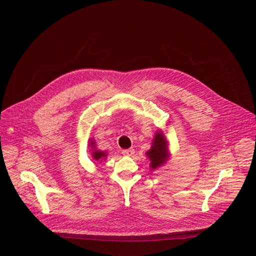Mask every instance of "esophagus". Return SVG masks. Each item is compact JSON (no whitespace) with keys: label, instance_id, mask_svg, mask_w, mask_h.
I'll list each match as a JSON object with an SVG mask.
<instances>
[{"label":"esophagus","instance_id":"esophagus-1","mask_svg":"<svg viewBox=\"0 0 256 256\" xmlns=\"http://www.w3.org/2000/svg\"><path fill=\"white\" fill-rule=\"evenodd\" d=\"M134 154V150L132 148L130 149H126V150H122V155L124 156H128V157H130Z\"/></svg>","mask_w":256,"mask_h":256}]
</instances>
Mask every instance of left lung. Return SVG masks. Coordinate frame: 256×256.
Here are the masks:
<instances>
[{"label": "left lung", "mask_w": 256, "mask_h": 256, "mask_svg": "<svg viewBox=\"0 0 256 256\" xmlns=\"http://www.w3.org/2000/svg\"><path fill=\"white\" fill-rule=\"evenodd\" d=\"M168 146V140L163 132L161 130L156 132L152 142L151 149L146 152V155H147L150 160L151 170H155L160 168L161 166H164L171 158Z\"/></svg>", "instance_id": "obj_1"}]
</instances>
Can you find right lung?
Wrapping results in <instances>:
<instances>
[{
  "label": "right lung",
  "mask_w": 256,
  "mask_h": 256,
  "mask_svg": "<svg viewBox=\"0 0 256 256\" xmlns=\"http://www.w3.org/2000/svg\"><path fill=\"white\" fill-rule=\"evenodd\" d=\"M89 147L91 148L90 149V153H91V156H92V159L95 160V161H99V162H102L104 160H106L108 154L104 151H100L96 148V144H95V140L92 138L89 140Z\"/></svg>",
  "instance_id": "right-lung-1"
}]
</instances>
